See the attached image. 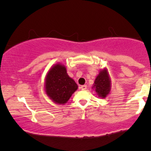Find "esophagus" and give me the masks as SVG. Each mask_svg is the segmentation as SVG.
<instances>
[{
	"label": "esophagus",
	"instance_id": "1",
	"mask_svg": "<svg viewBox=\"0 0 151 151\" xmlns=\"http://www.w3.org/2000/svg\"><path fill=\"white\" fill-rule=\"evenodd\" d=\"M80 89L81 90H86V85H81L80 86Z\"/></svg>",
	"mask_w": 151,
	"mask_h": 151
}]
</instances>
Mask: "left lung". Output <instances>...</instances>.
Wrapping results in <instances>:
<instances>
[{
	"mask_svg": "<svg viewBox=\"0 0 151 151\" xmlns=\"http://www.w3.org/2000/svg\"><path fill=\"white\" fill-rule=\"evenodd\" d=\"M99 97L104 99L109 94L111 89V81L106 68L101 70L96 76L92 86Z\"/></svg>",
	"mask_w": 151,
	"mask_h": 151,
	"instance_id": "1",
	"label": "left lung"
}]
</instances>
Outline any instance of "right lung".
<instances>
[{"mask_svg":"<svg viewBox=\"0 0 151 151\" xmlns=\"http://www.w3.org/2000/svg\"><path fill=\"white\" fill-rule=\"evenodd\" d=\"M77 89V84L68 75L65 65L58 63L52 66L45 79V90L54 103L65 104Z\"/></svg>","mask_w":151,"mask_h":151,"instance_id":"add662e5","label":"right lung"}]
</instances>
